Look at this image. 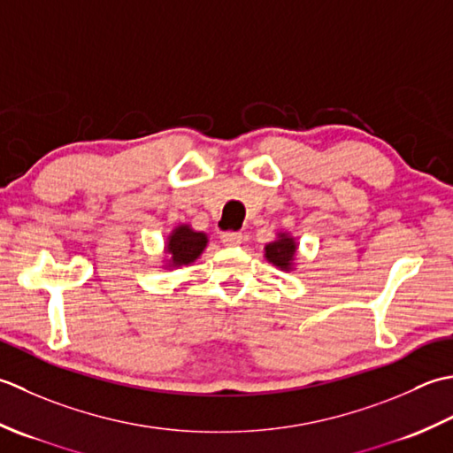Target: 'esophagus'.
<instances>
[{
    "label": "esophagus",
    "mask_w": 453,
    "mask_h": 453,
    "mask_svg": "<svg viewBox=\"0 0 453 453\" xmlns=\"http://www.w3.org/2000/svg\"><path fill=\"white\" fill-rule=\"evenodd\" d=\"M220 242L228 248H234L238 244H242V234L236 233V230H226V233L220 234Z\"/></svg>",
    "instance_id": "obj_1"
}]
</instances>
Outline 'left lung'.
Masks as SVG:
<instances>
[{
	"mask_svg": "<svg viewBox=\"0 0 453 453\" xmlns=\"http://www.w3.org/2000/svg\"><path fill=\"white\" fill-rule=\"evenodd\" d=\"M264 250H265V260L273 264L275 267H280L281 272L293 270L295 254H297V242H295L293 236H289L288 233H280L273 242L265 244Z\"/></svg>",
	"mask_w": 453,
	"mask_h": 453,
	"instance_id": "left-lung-1",
	"label": "left lung"
}]
</instances>
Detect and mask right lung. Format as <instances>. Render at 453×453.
I'll list each match as a JSON object with an SVG mask.
<instances>
[{
	"mask_svg": "<svg viewBox=\"0 0 453 453\" xmlns=\"http://www.w3.org/2000/svg\"><path fill=\"white\" fill-rule=\"evenodd\" d=\"M207 234L197 233L189 225H180L172 230V234L165 240V254H168V265L180 267L197 260L207 246Z\"/></svg>",
	"mask_w": 453,
	"mask_h": 453,
	"instance_id": "right-lung-1",
	"label": "right lung"
}]
</instances>
